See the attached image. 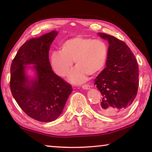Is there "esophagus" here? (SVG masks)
Returning a JSON list of instances; mask_svg holds the SVG:
<instances>
[{
    "instance_id": "obj_1",
    "label": "esophagus",
    "mask_w": 152,
    "mask_h": 152,
    "mask_svg": "<svg viewBox=\"0 0 152 152\" xmlns=\"http://www.w3.org/2000/svg\"><path fill=\"white\" fill-rule=\"evenodd\" d=\"M82 87V88L85 89V90H88L91 88V86H90L89 84H84V85H83Z\"/></svg>"
}]
</instances>
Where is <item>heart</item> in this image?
I'll use <instances>...</instances> for the list:
<instances>
[{
  "mask_svg": "<svg viewBox=\"0 0 152 152\" xmlns=\"http://www.w3.org/2000/svg\"><path fill=\"white\" fill-rule=\"evenodd\" d=\"M108 58V47L104 41L78 35L66 40L61 45V51L51 53V65L60 77L68 75L74 60L76 67L70 74V80L82 83L87 74L94 75L105 66Z\"/></svg>",
  "mask_w": 152,
  "mask_h": 152,
  "instance_id": "1",
  "label": "heart"
}]
</instances>
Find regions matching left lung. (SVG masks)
Listing matches in <instances>:
<instances>
[{"label": "left lung", "mask_w": 152, "mask_h": 152, "mask_svg": "<svg viewBox=\"0 0 152 152\" xmlns=\"http://www.w3.org/2000/svg\"><path fill=\"white\" fill-rule=\"evenodd\" d=\"M109 42L106 68L94 80L102 96L99 110L106 116L125 113L134 101L139 86V67L126 43L112 35L99 33Z\"/></svg>", "instance_id": "obj_1"}]
</instances>
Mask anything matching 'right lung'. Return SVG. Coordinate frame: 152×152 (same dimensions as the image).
<instances>
[{
  "instance_id": "obj_1",
  "label": "right lung",
  "mask_w": 152,
  "mask_h": 152,
  "mask_svg": "<svg viewBox=\"0 0 152 152\" xmlns=\"http://www.w3.org/2000/svg\"><path fill=\"white\" fill-rule=\"evenodd\" d=\"M58 32L52 31L27 41L18 50L11 66L10 88L12 96L32 119L50 122L60 116L72 88L53 72L49 60L50 45ZM34 64L36 78L29 81L26 65Z\"/></svg>"
}]
</instances>
